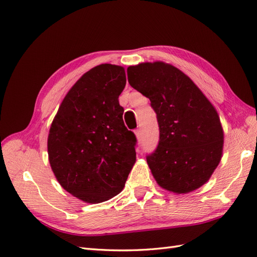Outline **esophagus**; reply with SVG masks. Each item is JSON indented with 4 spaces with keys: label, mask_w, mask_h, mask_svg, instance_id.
<instances>
[{
    "label": "esophagus",
    "mask_w": 257,
    "mask_h": 257,
    "mask_svg": "<svg viewBox=\"0 0 257 257\" xmlns=\"http://www.w3.org/2000/svg\"><path fill=\"white\" fill-rule=\"evenodd\" d=\"M135 135L137 137V139H141L142 138V130L141 128H137L135 131Z\"/></svg>",
    "instance_id": "1"
}]
</instances>
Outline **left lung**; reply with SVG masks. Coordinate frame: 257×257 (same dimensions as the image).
Wrapping results in <instances>:
<instances>
[{"mask_svg":"<svg viewBox=\"0 0 257 257\" xmlns=\"http://www.w3.org/2000/svg\"><path fill=\"white\" fill-rule=\"evenodd\" d=\"M127 79L157 113L160 141L147 163L158 184L177 194L200 188L223 152L224 133L213 105L188 76L164 62L130 66Z\"/></svg>","mask_w":257,"mask_h":257,"instance_id":"8db88e82","label":"left lung"}]
</instances>
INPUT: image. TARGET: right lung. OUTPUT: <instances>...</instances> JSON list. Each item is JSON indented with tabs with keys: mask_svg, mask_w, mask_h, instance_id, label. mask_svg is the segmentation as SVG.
I'll list each match as a JSON object with an SVG mask.
<instances>
[{
	"mask_svg": "<svg viewBox=\"0 0 257 257\" xmlns=\"http://www.w3.org/2000/svg\"><path fill=\"white\" fill-rule=\"evenodd\" d=\"M122 66L100 64L67 92L51 123L48 157L62 188L85 203H103L123 190L136 162V136L123 122Z\"/></svg>",
	"mask_w": 257,
	"mask_h": 257,
	"instance_id": "right-lung-1",
	"label": "right lung"
}]
</instances>
